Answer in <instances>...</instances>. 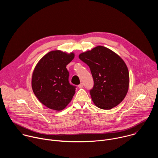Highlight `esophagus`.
Returning <instances> with one entry per match:
<instances>
[{"label":"esophagus","mask_w":158,"mask_h":158,"mask_svg":"<svg viewBox=\"0 0 158 158\" xmlns=\"http://www.w3.org/2000/svg\"><path fill=\"white\" fill-rule=\"evenodd\" d=\"M83 85H84L83 84H82V83H81L80 84L78 85V87H79V88H82V87H83Z\"/></svg>","instance_id":"34e87169"}]
</instances>
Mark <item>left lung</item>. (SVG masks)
<instances>
[{
  "label": "left lung",
  "instance_id": "left-lung-1",
  "mask_svg": "<svg viewBox=\"0 0 158 158\" xmlns=\"http://www.w3.org/2000/svg\"><path fill=\"white\" fill-rule=\"evenodd\" d=\"M79 57L91 70L94 85L90 94L94 104L107 110L121 102L127 93L129 82L124 60L113 51L100 46L81 54Z\"/></svg>",
  "mask_w": 158,
  "mask_h": 158
}]
</instances>
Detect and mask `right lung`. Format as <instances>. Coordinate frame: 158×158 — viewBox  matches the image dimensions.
I'll return each mask as SVG.
<instances>
[{
    "instance_id": "1",
    "label": "right lung",
    "mask_w": 158,
    "mask_h": 158,
    "mask_svg": "<svg viewBox=\"0 0 158 158\" xmlns=\"http://www.w3.org/2000/svg\"><path fill=\"white\" fill-rule=\"evenodd\" d=\"M74 57L60 51H51L36 65L32 77L33 92L46 107L60 110L72 100L76 86L69 82V73L66 68Z\"/></svg>"
}]
</instances>
